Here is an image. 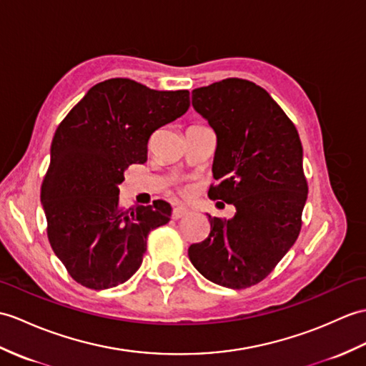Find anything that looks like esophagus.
I'll list each match as a JSON object with an SVG mask.
<instances>
[{
  "label": "esophagus",
  "mask_w": 366,
  "mask_h": 366,
  "mask_svg": "<svg viewBox=\"0 0 366 366\" xmlns=\"http://www.w3.org/2000/svg\"><path fill=\"white\" fill-rule=\"evenodd\" d=\"M189 214H190L189 209H185V207H182V206L174 207V209H173V219H181V218L189 215Z\"/></svg>",
  "instance_id": "1"
}]
</instances>
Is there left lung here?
I'll return each mask as SVG.
<instances>
[{"label": "left lung", "instance_id": "1", "mask_svg": "<svg viewBox=\"0 0 366 366\" xmlns=\"http://www.w3.org/2000/svg\"><path fill=\"white\" fill-rule=\"evenodd\" d=\"M192 106L217 135L209 198L235 215H209L210 234L189 257L210 282L234 290L259 284L295 244L307 199L298 131L267 90L229 78L192 92Z\"/></svg>", "mask_w": 366, "mask_h": 366}]
</instances>
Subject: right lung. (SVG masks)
Wrapping results in <instances>:
<instances>
[{
    "instance_id": "add662e5",
    "label": "right lung",
    "mask_w": 366,
    "mask_h": 366,
    "mask_svg": "<svg viewBox=\"0 0 366 366\" xmlns=\"http://www.w3.org/2000/svg\"><path fill=\"white\" fill-rule=\"evenodd\" d=\"M190 107L189 90H152L114 78L93 86L59 124L41 184L48 240L76 282L106 290L142 265L148 234L172 206L118 204L124 169L147 162L148 140Z\"/></svg>"
}]
</instances>
